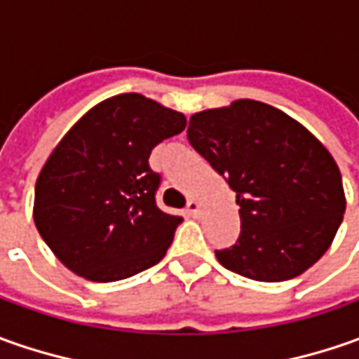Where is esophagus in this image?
<instances>
[{
    "mask_svg": "<svg viewBox=\"0 0 359 359\" xmlns=\"http://www.w3.org/2000/svg\"><path fill=\"white\" fill-rule=\"evenodd\" d=\"M187 214L191 215V217H198V215H200V203H198V201L196 200H189L187 201Z\"/></svg>",
    "mask_w": 359,
    "mask_h": 359,
    "instance_id": "1",
    "label": "esophagus"
}]
</instances>
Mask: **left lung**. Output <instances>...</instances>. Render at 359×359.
Masks as SVG:
<instances>
[{"mask_svg": "<svg viewBox=\"0 0 359 359\" xmlns=\"http://www.w3.org/2000/svg\"><path fill=\"white\" fill-rule=\"evenodd\" d=\"M187 140L236 191L241 231L217 262L257 282L292 280L311 268L346 212L341 173L310 131L254 100L200 111Z\"/></svg>", "mask_w": 359, "mask_h": 359, "instance_id": "8db88e82", "label": "left lung"}]
</instances>
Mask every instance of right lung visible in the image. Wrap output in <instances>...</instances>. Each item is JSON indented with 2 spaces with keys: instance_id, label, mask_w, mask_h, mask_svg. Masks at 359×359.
I'll return each mask as SVG.
<instances>
[{
  "instance_id": "obj_1",
  "label": "right lung",
  "mask_w": 359,
  "mask_h": 359,
  "mask_svg": "<svg viewBox=\"0 0 359 359\" xmlns=\"http://www.w3.org/2000/svg\"><path fill=\"white\" fill-rule=\"evenodd\" d=\"M184 114L121 93L90 109L53 149L35 184L39 236L65 268L118 282L156 266L182 215L161 212L151 149L186 130Z\"/></svg>"
}]
</instances>
